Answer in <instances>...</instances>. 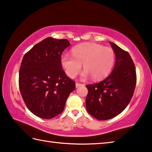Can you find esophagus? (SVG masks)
Listing matches in <instances>:
<instances>
[{"mask_svg": "<svg viewBox=\"0 0 152 152\" xmlns=\"http://www.w3.org/2000/svg\"><path fill=\"white\" fill-rule=\"evenodd\" d=\"M82 86H83V84H82V83H75V86H76V87H79Z\"/></svg>", "mask_w": 152, "mask_h": 152, "instance_id": "34e87169", "label": "esophagus"}]
</instances>
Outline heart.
<instances>
[{"instance_id": "1", "label": "heart", "mask_w": 152, "mask_h": 152, "mask_svg": "<svg viewBox=\"0 0 152 152\" xmlns=\"http://www.w3.org/2000/svg\"><path fill=\"white\" fill-rule=\"evenodd\" d=\"M115 60L113 49L105 47L97 43H83L72 49V55L64 53L61 57V63L65 73L74 78L81 71L83 64V78L89 75L95 80L107 77L112 70Z\"/></svg>"}]
</instances>
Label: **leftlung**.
I'll return each mask as SVG.
<instances>
[{
	"label": "left lung",
	"instance_id": "left-lung-1",
	"mask_svg": "<svg viewBox=\"0 0 152 152\" xmlns=\"http://www.w3.org/2000/svg\"><path fill=\"white\" fill-rule=\"evenodd\" d=\"M110 43L116 56L112 72L99 83L86 85L87 112L102 121L118 115L126 108L134 95L137 81L135 66L129 53L115 43Z\"/></svg>",
	"mask_w": 152,
	"mask_h": 152
}]
</instances>
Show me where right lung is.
<instances>
[{"label": "right lung", "mask_w": 152, "mask_h": 152, "mask_svg": "<svg viewBox=\"0 0 152 152\" xmlns=\"http://www.w3.org/2000/svg\"><path fill=\"white\" fill-rule=\"evenodd\" d=\"M70 42L48 37L25 53L18 86L24 102L34 115L52 119L63 112L75 82L62 69L61 55Z\"/></svg>", "instance_id": "obj_1"}]
</instances>
